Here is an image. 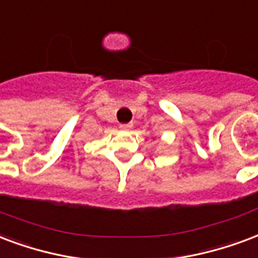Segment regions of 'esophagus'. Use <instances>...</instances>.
I'll list each match as a JSON object with an SVG mask.
<instances>
[{"instance_id": "obj_1", "label": "esophagus", "mask_w": 258, "mask_h": 258, "mask_svg": "<svg viewBox=\"0 0 258 258\" xmlns=\"http://www.w3.org/2000/svg\"><path fill=\"white\" fill-rule=\"evenodd\" d=\"M131 127H133V125H131L130 123L120 124V128H121V130H131Z\"/></svg>"}]
</instances>
